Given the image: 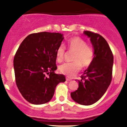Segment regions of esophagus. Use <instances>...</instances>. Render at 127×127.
I'll return each instance as SVG.
<instances>
[{
	"label": "esophagus",
	"mask_w": 127,
	"mask_h": 127,
	"mask_svg": "<svg viewBox=\"0 0 127 127\" xmlns=\"http://www.w3.org/2000/svg\"><path fill=\"white\" fill-rule=\"evenodd\" d=\"M66 81H70L71 79H70L68 78H66Z\"/></svg>",
	"instance_id": "obj_1"
}]
</instances>
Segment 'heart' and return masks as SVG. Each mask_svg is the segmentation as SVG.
<instances>
[{
    "mask_svg": "<svg viewBox=\"0 0 127 127\" xmlns=\"http://www.w3.org/2000/svg\"><path fill=\"white\" fill-rule=\"evenodd\" d=\"M68 49L74 52L72 60L73 62L65 63L59 67V71L68 76H73L83 67H87L93 62L94 53L93 49L87 46V43L80 37H75L67 42ZM65 53L64 46L60 45L56 51V59L60 63L63 60Z\"/></svg>",
    "mask_w": 127,
    "mask_h": 127,
    "instance_id": "b5f03b06",
    "label": "heart"
}]
</instances>
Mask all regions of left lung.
Here are the masks:
<instances>
[{
    "label": "left lung",
    "mask_w": 127,
    "mask_h": 127,
    "mask_svg": "<svg viewBox=\"0 0 127 127\" xmlns=\"http://www.w3.org/2000/svg\"><path fill=\"white\" fill-rule=\"evenodd\" d=\"M90 39L94 57L92 63L84 71L76 91L70 95L75 102L82 105L94 104L101 98L112 81L113 56L105 39L100 34L84 31Z\"/></svg>",
    "instance_id": "left-lung-1"
}]
</instances>
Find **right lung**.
I'll list each match as a JSON object with an SVG mask.
<instances>
[{"mask_svg": "<svg viewBox=\"0 0 127 127\" xmlns=\"http://www.w3.org/2000/svg\"><path fill=\"white\" fill-rule=\"evenodd\" d=\"M63 39L62 33L40 32L29 34L19 46L14 59L16 84L29 103H48L57 85L65 81L64 75L54 72L57 49Z\"/></svg>", "mask_w": 127, "mask_h": 127, "instance_id": "add662e5", "label": "right lung"}]
</instances>
